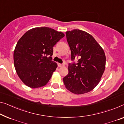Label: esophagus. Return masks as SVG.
I'll use <instances>...</instances> for the list:
<instances>
[{
  "label": "esophagus",
  "mask_w": 124,
  "mask_h": 124,
  "mask_svg": "<svg viewBox=\"0 0 124 124\" xmlns=\"http://www.w3.org/2000/svg\"><path fill=\"white\" fill-rule=\"evenodd\" d=\"M58 67H64V64H61V63H58Z\"/></svg>",
  "instance_id": "1"
}]
</instances>
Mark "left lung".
Segmentation results:
<instances>
[{
    "instance_id": "left-lung-1",
    "label": "left lung",
    "mask_w": 124,
    "mask_h": 124,
    "mask_svg": "<svg viewBox=\"0 0 124 124\" xmlns=\"http://www.w3.org/2000/svg\"><path fill=\"white\" fill-rule=\"evenodd\" d=\"M71 51V60L77 64H69L68 74L63 78L66 88L81 95L92 91L104 72L106 56L102 48L89 33L80 29L66 32Z\"/></svg>"
}]
</instances>
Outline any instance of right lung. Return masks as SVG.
I'll list each match as a JSON object with an SVG mask.
<instances>
[{"instance_id":"right-lung-1","label":"right lung","mask_w":124,"mask_h":124,"mask_svg":"<svg viewBox=\"0 0 124 124\" xmlns=\"http://www.w3.org/2000/svg\"><path fill=\"white\" fill-rule=\"evenodd\" d=\"M64 36L48 27L29 29L19 39L14 51L16 73L25 85L34 88L45 86L57 67L52 61L53 47Z\"/></svg>"}]
</instances>
